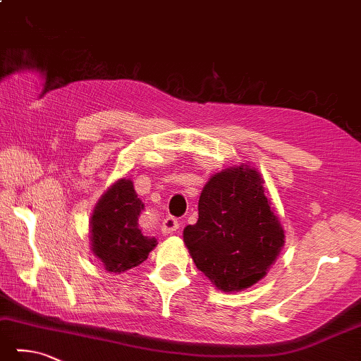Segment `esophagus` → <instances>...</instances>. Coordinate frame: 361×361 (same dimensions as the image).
<instances>
[{"instance_id": "1", "label": "esophagus", "mask_w": 361, "mask_h": 361, "mask_svg": "<svg viewBox=\"0 0 361 361\" xmlns=\"http://www.w3.org/2000/svg\"><path fill=\"white\" fill-rule=\"evenodd\" d=\"M179 229V221L174 219V216H166L165 220L161 223V233L168 235V234H173L176 231Z\"/></svg>"}]
</instances>
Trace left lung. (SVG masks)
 Listing matches in <instances>:
<instances>
[{"label":"left lung","mask_w":361,"mask_h":361,"mask_svg":"<svg viewBox=\"0 0 361 361\" xmlns=\"http://www.w3.org/2000/svg\"><path fill=\"white\" fill-rule=\"evenodd\" d=\"M198 215L183 229V243L196 267L223 292H239L262 280L284 247V229L261 173L247 163L207 180Z\"/></svg>","instance_id":"1"}]
</instances>
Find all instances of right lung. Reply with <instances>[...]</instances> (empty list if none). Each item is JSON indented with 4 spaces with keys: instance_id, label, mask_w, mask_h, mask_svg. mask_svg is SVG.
<instances>
[{
    "instance_id": "obj_1",
    "label": "right lung",
    "mask_w": 361,
    "mask_h": 361,
    "mask_svg": "<svg viewBox=\"0 0 361 361\" xmlns=\"http://www.w3.org/2000/svg\"><path fill=\"white\" fill-rule=\"evenodd\" d=\"M145 209L130 179H118L100 196L90 220L92 255L106 271L122 274L147 259L157 240L141 234L138 216Z\"/></svg>"
}]
</instances>
